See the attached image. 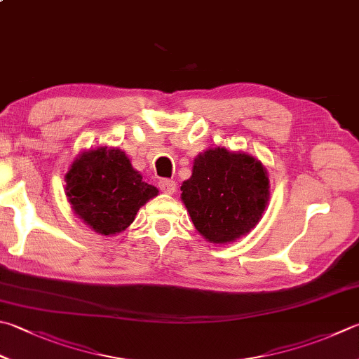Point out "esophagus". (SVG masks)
Returning <instances> with one entry per match:
<instances>
[{
	"instance_id": "34e87169",
	"label": "esophagus",
	"mask_w": 359,
	"mask_h": 359,
	"mask_svg": "<svg viewBox=\"0 0 359 359\" xmlns=\"http://www.w3.org/2000/svg\"><path fill=\"white\" fill-rule=\"evenodd\" d=\"M159 189L164 194H175L177 192V182L172 180H161L159 181Z\"/></svg>"
}]
</instances>
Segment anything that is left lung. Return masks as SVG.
Here are the masks:
<instances>
[{
    "label": "left lung",
    "mask_w": 359,
    "mask_h": 359,
    "mask_svg": "<svg viewBox=\"0 0 359 359\" xmlns=\"http://www.w3.org/2000/svg\"><path fill=\"white\" fill-rule=\"evenodd\" d=\"M269 182L266 167L252 154L208 148L194 159L181 201L203 238L225 245L258 225L269 205Z\"/></svg>",
    "instance_id": "left-lung-1"
}]
</instances>
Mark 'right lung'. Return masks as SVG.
<instances>
[{
    "instance_id": "obj_1",
    "label": "right lung",
    "mask_w": 359,
    "mask_h": 359,
    "mask_svg": "<svg viewBox=\"0 0 359 359\" xmlns=\"http://www.w3.org/2000/svg\"><path fill=\"white\" fill-rule=\"evenodd\" d=\"M65 182L73 212L101 236L125 231L139 209L159 192L142 180L125 151L114 147H98L78 154Z\"/></svg>"
}]
</instances>
